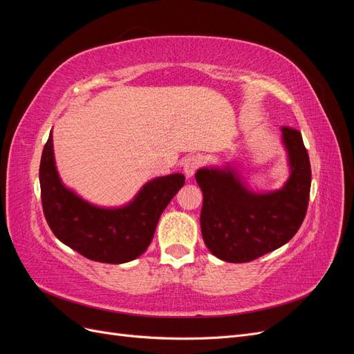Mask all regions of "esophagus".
<instances>
[{
  "instance_id": "obj_1",
  "label": "esophagus",
  "mask_w": 354,
  "mask_h": 354,
  "mask_svg": "<svg viewBox=\"0 0 354 354\" xmlns=\"http://www.w3.org/2000/svg\"><path fill=\"white\" fill-rule=\"evenodd\" d=\"M199 165H201V158H199L198 155H192V156L186 158L185 162H183L185 176H186L187 178L194 177V174L196 173V169L199 168Z\"/></svg>"
}]
</instances>
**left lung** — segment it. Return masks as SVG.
<instances>
[{"label": "left lung", "instance_id": "8db88e82", "mask_svg": "<svg viewBox=\"0 0 354 354\" xmlns=\"http://www.w3.org/2000/svg\"><path fill=\"white\" fill-rule=\"evenodd\" d=\"M289 176L283 186L252 190L234 162L199 168L202 190L201 230L207 248L227 263H246L292 239L308 205L312 169L301 133L282 127Z\"/></svg>", "mask_w": 354, "mask_h": 354}]
</instances>
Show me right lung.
I'll use <instances>...</instances> for the list:
<instances>
[{
    "mask_svg": "<svg viewBox=\"0 0 354 354\" xmlns=\"http://www.w3.org/2000/svg\"><path fill=\"white\" fill-rule=\"evenodd\" d=\"M183 185L180 173L155 177L121 207L94 205L62 181L53 131L39 164L42 209L51 232L73 251L99 263L122 264L140 257L153 239L160 214Z\"/></svg>",
    "mask_w": 354,
    "mask_h": 354,
    "instance_id": "obj_1",
    "label": "right lung"
}]
</instances>
